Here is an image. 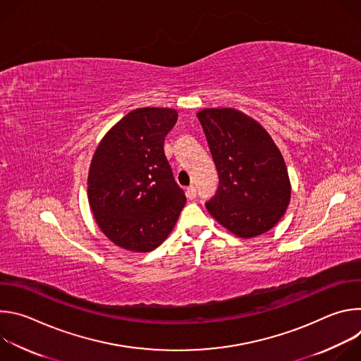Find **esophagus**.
Instances as JSON below:
<instances>
[{
	"label": "esophagus",
	"instance_id": "34e87169",
	"mask_svg": "<svg viewBox=\"0 0 361 361\" xmlns=\"http://www.w3.org/2000/svg\"><path fill=\"white\" fill-rule=\"evenodd\" d=\"M185 195H187L190 200H194V198L197 197V191H195V187H194V185H190V187H187V190H185Z\"/></svg>",
	"mask_w": 361,
	"mask_h": 361
}]
</instances>
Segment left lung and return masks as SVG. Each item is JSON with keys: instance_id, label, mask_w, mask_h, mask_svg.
I'll return each mask as SVG.
<instances>
[{"instance_id": "1", "label": "left lung", "mask_w": 361, "mask_h": 361, "mask_svg": "<svg viewBox=\"0 0 361 361\" xmlns=\"http://www.w3.org/2000/svg\"><path fill=\"white\" fill-rule=\"evenodd\" d=\"M219 171L209 213L241 238L260 235L284 216L291 195L280 149L260 123L234 109L197 113Z\"/></svg>"}]
</instances>
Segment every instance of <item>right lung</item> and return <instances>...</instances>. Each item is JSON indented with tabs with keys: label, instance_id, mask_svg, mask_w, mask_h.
<instances>
[{
	"label": "right lung",
	"instance_id": "add662e5",
	"mask_svg": "<svg viewBox=\"0 0 361 361\" xmlns=\"http://www.w3.org/2000/svg\"><path fill=\"white\" fill-rule=\"evenodd\" d=\"M173 109H137L102 138L88 171L94 219L114 244L128 251L157 248L174 228L187 201L164 154L177 121Z\"/></svg>",
	"mask_w": 361,
	"mask_h": 361
}]
</instances>
